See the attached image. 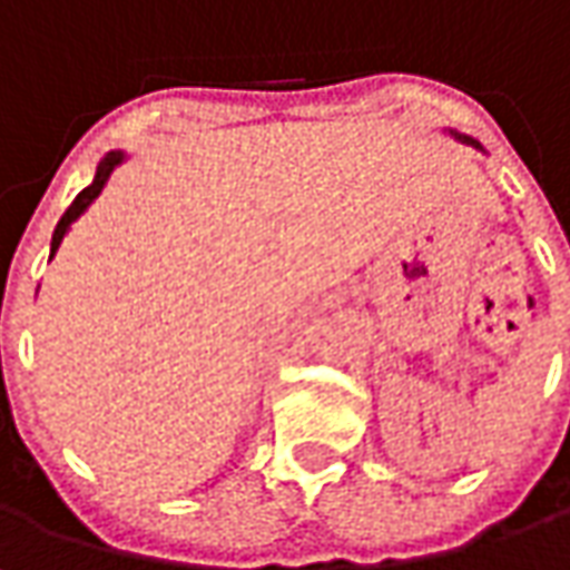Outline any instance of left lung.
I'll return each instance as SVG.
<instances>
[{"label": "left lung", "mask_w": 570, "mask_h": 570, "mask_svg": "<svg viewBox=\"0 0 570 570\" xmlns=\"http://www.w3.org/2000/svg\"><path fill=\"white\" fill-rule=\"evenodd\" d=\"M451 135H454V138H461V141H466V145H473V148H480V141H473V138H466V135H458V131H451Z\"/></svg>", "instance_id": "left-lung-1"}]
</instances>
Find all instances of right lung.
<instances>
[{
  "mask_svg": "<svg viewBox=\"0 0 570 570\" xmlns=\"http://www.w3.org/2000/svg\"><path fill=\"white\" fill-rule=\"evenodd\" d=\"M122 157H126L122 150H109L107 157L100 160V167H97V176H94V183H90V186L85 188V191H81V195H78L75 202H71L69 210L62 214V220H59V224H56V229H52L50 258H52V255H56V248L62 246V236L69 233V226L75 224V220H78V217H81V214L88 210L90 202H94V198H97V195L104 191V186H107V179H109V173H112V169L122 164Z\"/></svg>",
  "mask_w": 570,
  "mask_h": 570,
  "instance_id": "obj_1",
  "label": "right lung"
}]
</instances>
